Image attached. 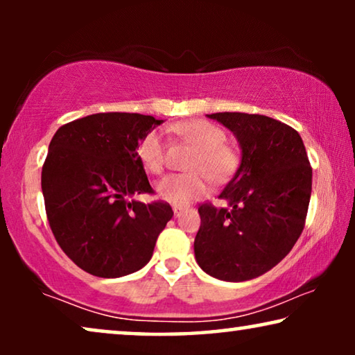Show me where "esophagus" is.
Here are the masks:
<instances>
[{
    "mask_svg": "<svg viewBox=\"0 0 355 355\" xmlns=\"http://www.w3.org/2000/svg\"><path fill=\"white\" fill-rule=\"evenodd\" d=\"M173 211H174V216L179 218L184 211H186V208H184V207H173Z\"/></svg>",
    "mask_w": 355,
    "mask_h": 355,
    "instance_id": "obj_1",
    "label": "esophagus"
}]
</instances>
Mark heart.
I'll return each mask as SVG.
<instances>
[{"label": "heart", "instance_id": "1", "mask_svg": "<svg viewBox=\"0 0 355 355\" xmlns=\"http://www.w3.org/2000/svg\"><path fill=\"white\" fill-rule=\"evenodd\" d=\"M179 137L196 148L189 162L187 174H171L157 184L158 197L174 207H184L208 192V178L223 182L234 174L239 153L226 144V132L210 121H189L173 125ZM137 158L145 171L162 174L166 164V145L158 130H150L139 142Z\"/></svg>", "mask_w": 355, "mask_h": 355}]
</instances>
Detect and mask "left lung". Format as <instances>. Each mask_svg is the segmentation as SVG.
Segmentation results:
<instances>
[{"instance_id": "left-lung-1", "label": "left lung", "mask_w": 355, "mask_h": 355, "mask_svg": "<svg viewBox=\"0 0 355 355\" xmlns=\"http://www.w3.org/2000/svg\"><path fill=\"white\" fill-rule=\"evenodd\" d=\"M236 135L239 168L220 198L198 207L196 260L213 278L247 281L266 273L302 234L312 193V166L299 132L263 114L213 113Z\"/></svg>"}]
</instances>
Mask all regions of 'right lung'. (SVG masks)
<instances>
[{"label": "right lung", "mask_w": 355, "mask_h": 355, "mask_svg": "<svg viewBox=\"0 0 355 355\" xmlns=\"http://www.w3.org/2000/svg\"><path fill=\"white\" fill-rule=\"evenodd\" d=\"M163 121L139 113H96L61 125L42 168L46 218L62 252L87 273L119 278L152 259L173 218L137 158L139 142Z\"/></svg>", "instance_id": "obj_1"}]
</instances>
